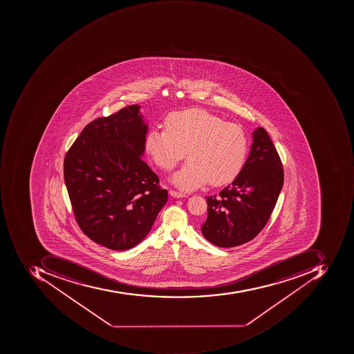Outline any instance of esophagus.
I'll return each mask as SVG.
<instances>
[{"label":"esophagus","mask_w":354,"mask_h":354,"mask_svg":"<svg viewBox=\"0 0 354 354\" xmlns=\"http://www.w3.org/2000/svg\"><path fill=\"white\" fill-rule=\"evenodd\" d=\"M169 194L170 196H174V198H185L186 194H183V192H176V190L170 189L169 190Z\"/></svg>","instance_id":"esophagus-1"}]
</instances>
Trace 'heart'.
Returning a JSON list of instances; mask_svg holds the SVG:
<instances>
[{
    "mask_svg": "<svg viewBox=\"0 0 354 354\" xmlns=\"http://www.w3.org/2000/svg\"><path fill=\"white\" fill-rule=\"evenodd\" d=\"M165 127L148 131L145 148L152 162L167 171L185 156L189 158L171 178L180 189H196L208 182L225 185L243 170L249 140L241 125L204 109H190L169 113Z\"/></svg>",
    "mask_w": 354,
    "mask_h": 354,
    "instance_id": "1",
    "label": "heart"
}]
</instances>
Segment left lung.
I'll use <instances>...</instances> for the list:
<instances>
[{
    "label": "left lung",
    "instance_id": "obj_1",
    "mask_svg": "<svg viewBox=\"0 0 354 354\" xmlns=\"http://www.w3.org/2000/svg\"><path fill=\"white\" fill-rule=\"evenodd\" d=\"M241 174L219 196H207L201 232L209 243L233 248L252 241L263 229L284 183L282 162L268 133L257 127Z\"/></svg>",
    "mask_w": 354,
    "mask_h": 354
}]
</instances>
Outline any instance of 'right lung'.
Masks as SVG:
<instances>
[{"label": "right lung", "mask_w": 354, "mask_h": 354, "mask_svg": "<svg viewBox=\"0 0 354 354\" xmlns=\"http://www.w3.org/2000/svg\"><path fill=\"white\" fill-rule=\"evenodd\" d=\"M148 124L139 105L84 127L64 160V178L82 231L115 251L132 249L151 231L168 192L142 160Z\"/></svg>", "instance_id": "add662e5"}]
</instances>
